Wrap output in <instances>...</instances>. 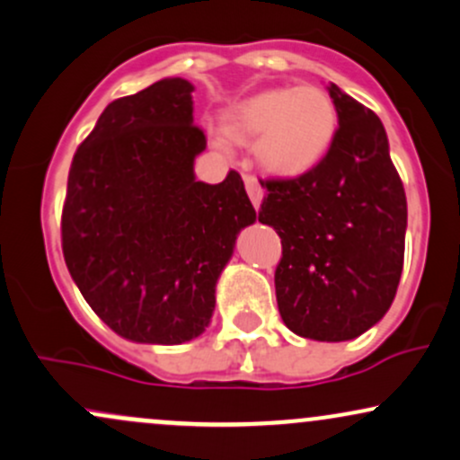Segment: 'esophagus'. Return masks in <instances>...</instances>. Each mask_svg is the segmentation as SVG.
<instances>
[{
	"instance_id": "obj_1",
	"label": "esophagus",
	"mask_w": 460,
	"mask_h": 460,
	"mask_svg": "<svg viewBox=\"0 0 460 460\" xmlns=\"http://www.w3.org/2000/svg\"><path fill=\"white\" fill-rule=\"evenodd\" d=\"M243 181H245V189H247V196H250V199H252V204L253 207H261V202H262V187H261V182H258V178L256 176H252V174H245L243 176Z\"/></svg>"
}]
</instances>
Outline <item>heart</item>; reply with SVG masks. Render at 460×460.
Masks as SVG:
<instances>
[{
  "label": "heart",
  "instance_id": "b5f03b06",
  "mask_svg": "<svg viewBox=\"0 0 460 460\" xmlns=\"http://www.w3.org/2000/svg\"><path fill=\"white\" fill-rule=\"evenodd\" d=\"M338 128L332 96L316 85H279L236 102L224 116V131L239 144L256 139V156L278 176H301L323 161Z\"/></svg>",
  "mask_w": 460,
  "mask_h": 460
}]
</instances>
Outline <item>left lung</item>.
I'll list each match as a JSON object with an SVG mask.
<instances>
[{
  "instance_id": "left-lung-1",
  "label": "left lung",
  "mask_w": 460,
  "mask_h": 460,
  "mask_svg": "<svg viewBox=\"0 0 460 460\" xmlns=\"http://www.w3.org/2000/svg\"><path fill=\"white\" fill-rule=\"evenodd\" d=\"M332 148L295 178L261 181L258 221L282 239L275 296L296 336L342 342L368 332L396 296L404 262L407 198L375 111L336 84Z\"/></svg>"
}]
</instances>
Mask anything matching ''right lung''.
I'll return each instance as SVG.
<instances>
[{"instance_id":"obj_1","label":"right lung","mask_w":460,"mask_h":460,"mask_svg":"<svg viewBox=\"0 0 460 460\" xmlns=\"http://www.w3.org/2000/svg\"><path fill=\"white\" fill-rule=\"evenodd\" d=\"M191 92L174 77L110 102L70 164L64 261L96 316L133 342L198 338L236 236L256 221L239 172L196 181L207 135Z\"/></svg>"}]
</instances>
